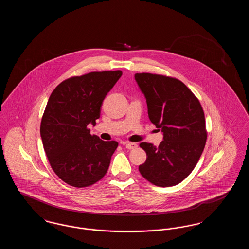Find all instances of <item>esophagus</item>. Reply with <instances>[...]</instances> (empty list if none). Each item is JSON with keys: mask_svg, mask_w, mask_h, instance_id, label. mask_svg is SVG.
Wrapping results in <instances>:
<instances>
[{"mask_svg": "<svg viewBox=\"0 0 249 249\" xmlns=\"http://www.w3.org/2000/svg\"><path fill=\"white\" fill-rule=\"evenodd\" d=\"M125 146H126V148H128V149H134V148L137 147V143H135V142H127V143L125 144Z\"/></svg>", "mask_w": 249, "mask_h": 249, "instance_id": "1", "label": "esophagus"}]
</instances>
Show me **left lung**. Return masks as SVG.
Returning <instances> with one entry per match:
<instances>
[{
    "mask_svg": "<svg viewBox=\"0 0 249 249\" xmlns=\"http://www.w3.org/2000/svg\"><path fill=\"white\" fill-rule=\"evenodd\" d=\"M134 78L146 100L148 118L163 134L158 147L140 143L146 160L139 171L158 187L176 186L192 172L203 151L207 133L202 107L177 78L148 72L135 73Z\"/></svg>",
    "mask_w": 249,
    "mask_h": 249,
    "instance_id": "1",
    "label": "left lung"
}]
</instances>
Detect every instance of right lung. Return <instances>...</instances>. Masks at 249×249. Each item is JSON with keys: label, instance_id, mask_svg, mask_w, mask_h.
Here are the masks:
<instances>
[{"label": "right lung", "instance_id": "right-lung-1", "mask_svg": "<svg viewBox=\"0 0 249 249\" xmlns=\"http://www.w3.org/2000/svg\"><path fill=\"white\" fill-rule=\"evenodd\" d=\"M122 71H92L64 80L53 90L40 133L48 161L62 181L75 188L93 185L105 177L119 143L91 135L107 93Z\"/></svg>", "mask_w": 249, "mask_h": 249}]
</instances>
